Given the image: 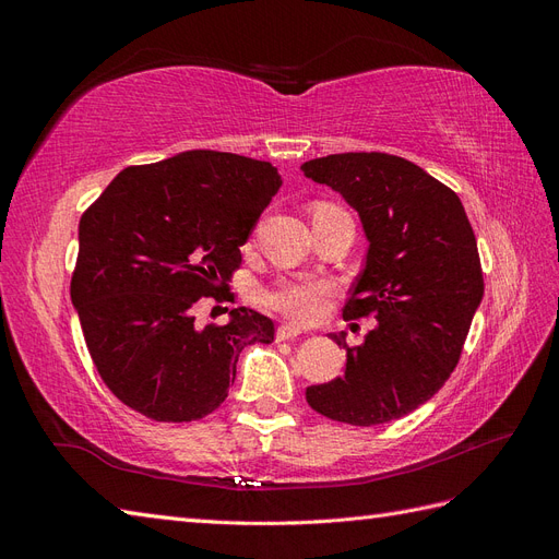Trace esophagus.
<instances>
[{"label":"esophagus","instance_id":"obj_1","mask_svg":"<svg viewBox=\"0 0 559 559\" xmlns=\"http://www.w3.org/2000/svg\"><path fill=\"white\" fill-rule=\"evenodd\" d=\"M302 331L294 324H282L277 329V341H294V337H298Z\"/></svg>","mask_w":559,"mask_h":559}]
</instances>
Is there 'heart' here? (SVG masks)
<instances>
[{
	"mask_svg": "<svg viewBox=\"0 0 559 559\" xmlns=\"http://www.w3.org/2000/svg\"><path fill=\"white\" fill-rule=\"evenodd\" d=\"M329 292L331 286L324 280L296 277L277 282L263 294V300L265 306L296 321H312L324 312Z\"/></svg>",
	"mask_w": 559,
	"mask_h": 559,
	"instance_id": "obj_1",
	"label": "heart"
}]
</instances>
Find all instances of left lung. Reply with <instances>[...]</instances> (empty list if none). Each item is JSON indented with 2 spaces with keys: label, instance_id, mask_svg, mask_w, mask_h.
I'll return each instance as SVG.
<instances>
[{
  "label": "left lung",
  "instance_id": "obj_1",
  "mask_svg": "<svg viewBox=\"0 0 559 559\" xmlns=\"http://www.w3.org/2000/svg\"><path fill=\"white\" fill-rule=\"evenodd\" d=\"M357 210L366 265L343 317L378 326L349 349L345 376L306 389L310 408L354 427L399 419L427 403L454 370L483 300L476 235L462 200L419 165L370 151L300 165Z\"/></svg>",
  "mask_w": 559,
  "mask_h": 559
}]
</instances>
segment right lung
Wrapping results in <instances>:
<instances>
[{
  "label": "right lung",
  "instance_id": "obj_1",
  "mask_svg": "<svg viewBox=\"0 0 559 559\" xmlns=\"http://www.w3.org/2000/svg\"><path fill=\"white\" fill-rule=\"evenodd\" d=\"M280 186L265 160L195 148L126 167L81 216L72 306L118 401L156 421L200 419L226 401L240 352L275 341L257 310L200 329L193 306L224 298Z\"/></svg>",
  "mask_w": 559,
  "mask_h": 559
}]
</instances>
